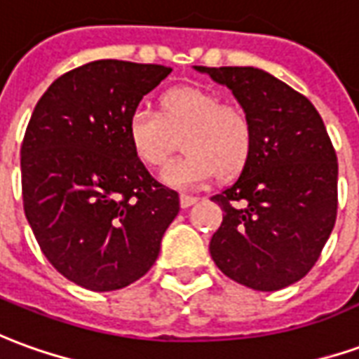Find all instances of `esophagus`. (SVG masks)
<instances>
[{
	"mask_svg": "<svg viewBox=\"0 0 359 359\" xmlns=\"http://www.w3.org/2000/svg\"><path fill=\"white\" fill-rule=\"evenodd\" d=\"M196 196H188V194H182V196H180V205H182V208H190V205L196 204Z\"/></svg>",
	"mask_w": 359,
	"mask_h": 359,
	"instance_id": "1",
	"label": "esophagus"
}]
</instances>
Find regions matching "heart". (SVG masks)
Wrapping results in <instances>:
<instances>
[{"label": "heart", "instance_id": "heart-1", "mask_svg": "<svg viewBox=\"0 0 359 359\" xmlns=\"http://www.w3.org/2000/svg\"><path fill=\"white\" fill-rule=\"evenodd\" d=\"M161 112L137 107L128 116V144L147 169H161L184 136V157L161 175L172 188H196L219 177H233L252 151V124L237 107L222 104L215 93L202 87H177L161 97Z\"/></svg>", "mask_w": 359, "mask_h": 359}]
</instances>
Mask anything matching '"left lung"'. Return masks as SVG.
I'll return each instance as SVG.
<instances>
[{"mask_svg":"<svg viewBox=\"0 0 359 359\" xmlns=\"http://www.w3.org/2000/svg\"><path fill=\"white\" fill-rule=\"evenodd\" d=\"M194 69L233 93L255 132L239 179L212 196L223 222L210 255L247 287H287L315 266L337 222L338 163L327 128L307 97L264 69Z\"/></svg>","mask_w":359,"mask_h":359,"instance_id":"left-lung-1","label":"left lung"}]
</instances>
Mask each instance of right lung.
<instances>
[{
    "label": "right lung",
    "instance_id": "1",
    "mask_svg": "<svg viewBox=\"0 0 359 359\" xmlns=\"http://www.w3.org/2000/svg\"><path fill=\"white\" fill-rule=\"evenodd\" d=\"M171 67L97 60L40 97L21 145L25 215L44 257L93 292L134 284L154 266L179 194L137 161L126 124Z\"/></svg>",
    "mask_w": 359,
    "mask_h": 359
}]
</instances>
